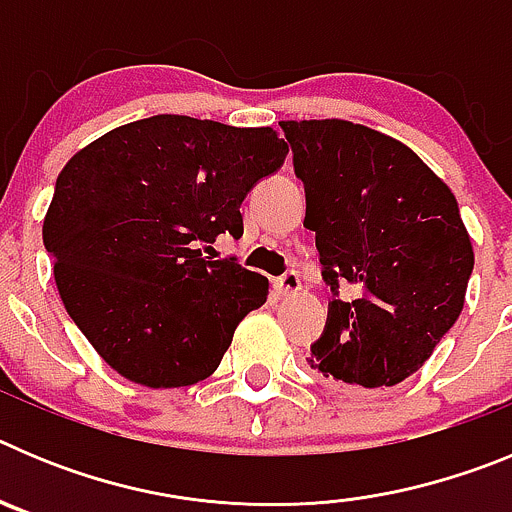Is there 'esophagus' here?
<instances>
[{
	"mask_svg": "<svg viewBox=\"0 0 512 512\" xmlns=\"http://www.w3.org/2000/svg\"><path fill=\"white\" fill-rule=\"evenodd\" d=\"M300 289H302L300 274H295V271H289V274H284V277L274 279V292H277L279 297H292L297 295Z\"/></svg>",
	"mask_w": 512,
	"mask_h": 512,
	"instance_id": "34e87169",
	"label": "esophagus"
}]
</instances>
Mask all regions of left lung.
Listing matches in <instances>:
<instances>
[{
	"instance_id": "left-lung-1",
	"label": "left lung",
	"mask_w": 512,
	"mask_h": 512,
	"mask_svg": "<svg viewBox=\"0 0 512 512\" xmlns=\"http://www.w3.org/2000/svg\"><path fill=\"white\" fill-rule=\"evenodd\" d=\"M305 184L323 277L359 292L333 300L310 369L354 390L400 384L464 310L474 248L456 197L418 153L348 120L279 122Z\"/></svg>"
}]
</instances>
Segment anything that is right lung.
Instances as JSON below:
<instances>
[{"label": "right lung", "mask_w": 512, "mask_h": 512, "mask_svg": "<svg viewBox=\"0 0 512 512\" xmlns=\"http://www.w3.org/2000/svg\"><path fill=\"white\" fill-rule=\"evenodd\" d=\"M274 128L153 115L76 151L43 220L63 307L120 377L153 390L215 372L269 279L205 243L243 235L241 202L284 164Z\"/></svg>", "instance_id": "1"}]
</instances>
